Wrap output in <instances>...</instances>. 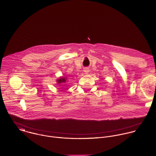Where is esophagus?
Wrapping results in <instances>:
<instances>
[{
    "instance_id": "esophagus-1",
    "label": "esophagus",
    "mask_w": 156,
    "mask_h": 156,
    "mask_svg": "<svg viewBox=\"0 0 156 156\" xmlns=\"http://www.w3.org/2000/svg\"><path fill=\"white\" fill-rule=\"evenodd\" d=\"M83 72L85 74H87L89 73V72H90V70H89L88 68H85V69H84Z\"/></svg>"
}]
</instances>
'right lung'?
<instances>
[{"mask_svg": "<svg viewBox=\"0 0 156 156\" xmlns=\"http://www.w3.org/2000/svg\"><path fill=\"white\" fill-rule=\"evenodd\" d=\"M66 80H67V77L66 76H61L60 78H58V79L56 80V82H57V84L58 85H61V86H64L66 82Z\"/></svg>", "mask_w": 156, "mask_h": 156, "instance_id": "1", "label": "right lung"}]
</instances>
